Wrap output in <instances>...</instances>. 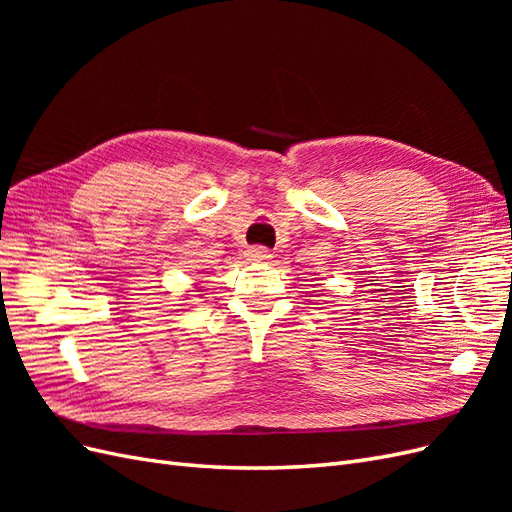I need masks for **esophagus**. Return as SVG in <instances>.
<instances>
[{"label":"esophagus","instance_id":"1","mask_svg":"<svg viewBox=\"0 0 512 512\" xmlns=\"http://www.w3.org/2000/svg\"><path fill=\"white\" fill-rule=\"evenodd\" d=\"M271 258H273V254L269 250H265V247H250V250H247V260H252V262H267Z\"/></svg>","mask_w":512,"mask_h":512}]
</instances>
